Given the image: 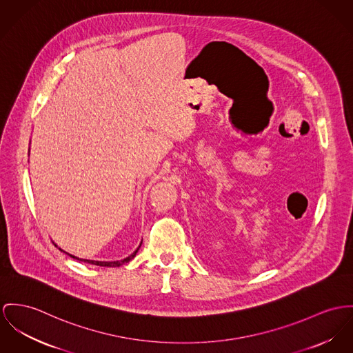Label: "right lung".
I'll return each mask as SVG.
<instances>
[{"mask_svg":"<svg viewBox=\"0 0 353 353\" xmlns=\"http://www.w3.org/2000/svg\"><path fill=\"white\" fill-rule=\"evenodd\" d=\"M141 244L142 242L139 243V245L137 247L136 251L133 252V254H130L129 256H126L125 259H121V261H112V262H102V261H91V259H83V258H78V256H75V255H71V254H68V252H65L64 250H61V248H59L60 251H63L64 254H67V255H70L71 258H74V259H77V261H79V262H84V263H90V265H97V266H103V268H119V266H122L123 263H128V262H130L134 256L137 255V252H138V250H139V247H141ZM56 245V244H54ZM57 247V245H56Z\"/></svg>","mask_w":353,"mask_h":353,"instance_id":"obj_1","label":"right lung"}]
</instances>
